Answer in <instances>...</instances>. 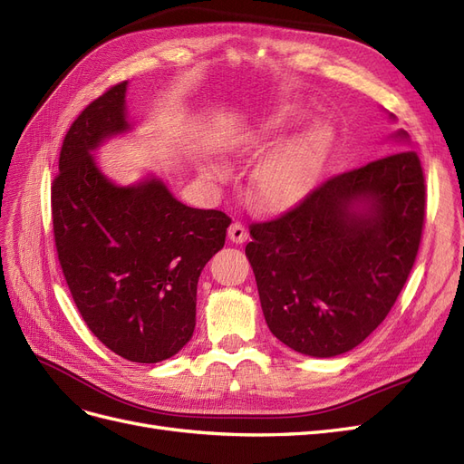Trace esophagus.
<instances>
[{"mask_svg":"<svg viewBox=\"0 0 464 464\" xmlns=\"http://www.w3.org/2000/svg\"><path fill=\"white\" fill-rule=\"evenodd\" d=\"M227 235H229V238L233 243H237V245H241V243H245L246 238H248V233H246V227L243 226L241 221H235V223H231V227H229V231H227Z\"/></svg>","mask_w":464,"mask_h":464,"instance_id":"1","label":"esophagus"}]
</instances>
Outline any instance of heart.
<instances>
[{
    "label": "heart",
    "mask_w": 464,
    "mask_h": 464,
    "mask_svg": "<svg viewBox=\"0 0 464 464\" xmlns=\"http://www.w3.org/2000/svg\"><path fill=\"white\" fill-rule=\"evenodd\" d=\"M289 119L291 111H285L260 130L237 134L226 142V150L231 156H243L254 146L264 144ZM327 139L330 132L325 127L312 125L267 156L252 175V197L256 206L262 210H283L301 198L318 173ZM208 175L223 179L226 171L208 169Z\"/></svg>",
    "instance_id": "heart-1"
}]
</instances>
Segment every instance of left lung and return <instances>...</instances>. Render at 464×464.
I'll use <instances>...</instances> for the list:
<instances>
[{
	"mask_svg": "<svg viewBox=\"0 0 464 464\" xmlns=\"http://www.w3.org/2000/svg\"><path fill=\"white\" fill-rule=\"evenodd\" d=\"M424 216L420 158L399 150L334 175L279 218L250 223L245 252L270 332L320 358L361 345L405 287Z\"/></svg>",
	"mask_w": 464,
	"mask_h": 464,
	"instance_id": "8db88e82",
	"label": "left lung"
}]
</instances>
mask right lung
<instances>
[{"label": "right lung", "instance_id": "right-lung-1", "mask_svg": "<svg viewBox=\"0 0 464 464\" xmlns=\"http://www.w3.org/2000/svg\"><path fill=\"white\" fill-rule=\"evenodd\" d=\"M127 82L108 88L69 127L52 183L59 266L82 320L103 345L152 364L181 351L197 324L202 267L231 218L173 198L160 179L117 187L91 156L129 129Z\"/></svg>", "mask_w": 464, "mask_h": 464}]
</instances>
